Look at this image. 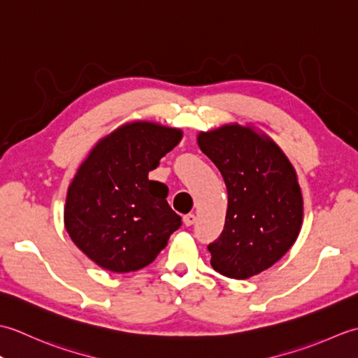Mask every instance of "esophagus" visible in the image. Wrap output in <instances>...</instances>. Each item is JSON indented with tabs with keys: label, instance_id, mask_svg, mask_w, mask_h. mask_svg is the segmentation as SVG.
Instances as JSON below:
<instances>
[{
	"label": "esophagus",
	"instance_id": "obj_1",
	"mask_svg": "<svg viewBox=\"0 0 358 358\" xmlns=\"http://www.w3.org/2000/svg\"><path fill=\"white\" fill-rule=\"evenodd\" d=\"M195 220H196V217L194 214H187V215L183 217V223L186 226H192L195 223Z\"/></svg>",
	"mask_w": 358,
	"mask_h": 358
}]
</instances>
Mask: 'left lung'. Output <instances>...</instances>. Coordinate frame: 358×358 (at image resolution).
Here are the masks:
<instances>
[{
  "mask_svg": "<svg viewBox=\"0 0 358 358\" xmlns=\"http://www.w3.org/2000/svg\"><path fill=\"white\" fill-rule=\"evenodd\" d=\"M196 143L227 189L224 229L208 246L212 268L235 280L254 277L299 237L303 196L296 172L278 144L252 124L227 123L200 132Z\"/></svg>",
  "mask_w": 358,
  "mask_h": 358,
  "instance_id": "1",
  "label": "left lung"
}]
</instances>
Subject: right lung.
<instances>
[{"label": "right lung", "mask_w": 358, "mask_h": 358, "mask_svg": "<svg viewBox=\"0 0 358 358\" xmlns=\"http://www.w3.org/2000/svg\"><path fill=\"white\" fill-rule=\"evenodd\" d=\"M183 138V131L136 120L98 141L67 189L64 227L100 268L126 273L150 264L181 217L166 201L167 186L149 180Z\"/></svg>", "instance_id": "1"}]
</instances>
